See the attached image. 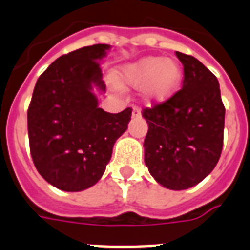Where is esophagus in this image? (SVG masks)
<instances>
[{
	"label": "esophagus",
	"mask_w": 250,
	"mask_h": 250,
	"mask_svg": "<svg viewBox=\"0 0 250 250\" xmlns=\"http://www.w3.org/2000/svg\"><path fill=\"white\" fill-rule=\"evenodd\" d=\"M140 116V108L138 106L133 107V117H139Z\"/></svg>",
	"instance_id": "esophagus-1"
}]
</instances>
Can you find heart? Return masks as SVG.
<instances>
[{
	"instance_id": "heart-1",
	"label": "heart",
	"mask_w": 250,
	"mask_h": 250,
	"mask_svg": "<svg viewBox=\"0 0 250 250\" xmlns=\"http://www.w3.org/2000/svg\"><path fill=\"white\" fill-rule=\"evenodd\" d=\"M124 80L133 86H144V94L153 102H165L176 93L181 80V69L174 60L146 57L124 69Z\"/></svg>"
}]
</instances>
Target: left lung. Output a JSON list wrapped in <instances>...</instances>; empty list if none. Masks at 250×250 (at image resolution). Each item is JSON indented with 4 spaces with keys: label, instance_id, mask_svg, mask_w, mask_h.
Instances as JSON below:
<instances>
[{
    "label": "left lung",
    "instance_id": "8db88e82",
    "mask_svg": "<svg viewBox=\"0 0 250 250\" xmlns=\"http://www.w3.org/2000/svg\"><path fill=\"white\" fill-rule=\"evenodd\" d=\"M176 56L184 67L181 89L142 112L148 123L144 162L162 187L184 190L211 174L220 160L225 106L217 78L193 56Z\"/></svg>",
    "mask_w": 250,
    "mask_h": 250
}]
</instances>
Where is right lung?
<instances>
[{
  "label": "right lung",
  "mask_w": 250,
  "mask_h": 250,
  "mask_svg": "<svg viewBox=\"0 0 250 250\" xmlns=\"http://www.w3.org/2000/svg\"><path fill=\"white\" fill-rule=\"evenodd\" d=\"M108 44L62 55L39 76L28 108L29 147L41 176L65 191L94 185L110 162L131 108L110 113L98 107L93 86L104 92L101 60Z\"/></svg>",
  "instance_id": "obj_1"
}]
</instances>
